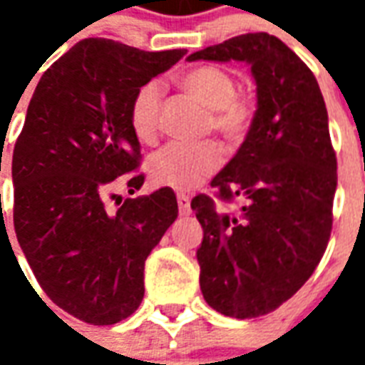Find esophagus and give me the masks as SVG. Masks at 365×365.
Here are the masks:
<instances>
[{
    "instance_id": "34e87169",
    "label": "esophagus",
    "mask_w": 365,
    "mask_h": 365,
    "mask_svg": "<svg viewBox=\"0 0 365 365\" xmlns=\"http://www.w3.org/2000/svg\"><path fill=\"white\" fill-rule=\"evenodd\" d=\"M178 207H180V215H190L191 213V201L187 195H178Z\"/></svg>"
}]
</instances>
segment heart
<instances>
[{"label": "heart", "mask_w": 365, "mask_h": 365, "mask_svg": "<svg viewBox=\"0 0 365 365\" xmlns=\"http://www.w3.org/2000/svg\"><path fill=\"white\" fill-rule=\"evenodd\" d=\"M178 86L197 103L209 109V127L227 140H237L250 125L252 109L248 101L237 96V80L229 70L213 64H203L183 72ZM162 91L158 83H146L130 105V127L144 144L154 143L158 135ZM222 152L219 144L172 143L154 152L146 160V172L154 185L187 191L205 182L221 166Z\"/></svg>", "instance_id": "b5f03b06"}]
</instances>
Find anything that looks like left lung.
Returning <instances> with one entry per match:
<instances>
[{
    "label": "left lung",
    "instance_id": "1",
    "mask_svg": "<svg viewBox=\"0 0 365 365\" xmlns=\"http://www.w3.org/2000/svg\"><path fill=\"white\" fill-rule=\"evenodd\" d=\"M245 62L256 83V113L245 143L211 180L240 213L191 201L203 227L197 248L207 305L235 319L268 314L293 297L327 250L336 191L329 113L313 72L274 35L248 33L187 56Z\"/></svg>",
    "mask_w": 365,
    "mask_h": 365
}]
</instances>
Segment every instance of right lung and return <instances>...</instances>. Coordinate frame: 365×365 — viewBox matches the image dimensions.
Instances as JSON below:
<instances>
[{
  "mask_svg": "<svg viewBox=\"0 0 365 365\" xmlns=\"http://www.w3.org/2000/svg\"><path fill=\"white\" fill-rule=\"evenodd\" d=\"M185 52L83 38L44 72L29 103L11 164L15 235L44 293L80 321L115 324L135 313L144 262L178 219L170 187L115 211L107 197L140 160L133 99ZM143 182L133 175L128 193Z\"/></svg>",
  "mask_w": 365,
  "mask_h": 365,
  "instance_id": "right-lung-1",
  "label": "right lung"
}]
</instances>
